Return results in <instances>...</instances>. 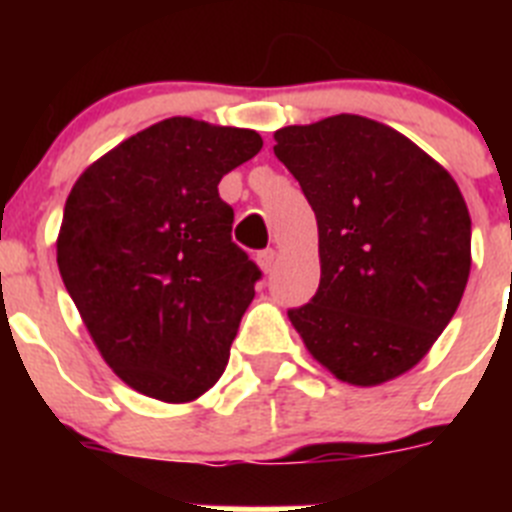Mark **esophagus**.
Masks as SVG:
<instances>
[{
  "label": "esophagus",
  "instance_id": "34e87169",
  "mask_svg": "<svg viewBox=\"0 0 512 512\" xmlns=\"http://www.w3.org/2000/svg\"><path fill=\"white\" fill-rule=\"evenodd\" d=\"M256 264L261 266V271H266V274H269V271L274 269V264H277V251H274V248L259 251L256 253Z\"/></svg>",
  "mask_w": 512,
  "mask_h": 512
}]
</instances>
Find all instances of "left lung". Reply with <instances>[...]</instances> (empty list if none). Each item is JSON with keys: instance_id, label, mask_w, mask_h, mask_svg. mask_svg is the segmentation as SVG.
Returning <instances> with one entry per match:
<instances>
[{"instance_id": "1", "label": "left lung", "mask_w": 512, "mask_h": 512, "mask_svg": "<svg viewBox=\"0 0 512 512\" xmlns=\"http://www.w3.org/2000/svg\"><path fill=\"white\" fill-rule=\"evenodd\" d=\"M318 220L320 287L289 320L341 382L374 387L423 359L472 269V220L451 174L361 115L274 133Z\"/></svg>"}]
</instances>
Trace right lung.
<instances>
[{
	"mask_svg": "<svg viewBox=\"0 0 512 512\" xmlns=\"http://www.w3.org/2000/svg\"><path fill=\"white\" fill-rule=\"evenodd\" d=\"M256 130L169 117L76 179L58 271L112 372L161 402H192L228 366L259 266L230 238L217 184L261 151Z\"/></svg>",
	"mask_w": 512,
	"mask_h": 512,
	"instance_id": "add662e5",
	"label": "right lung"
}]
</instances>
